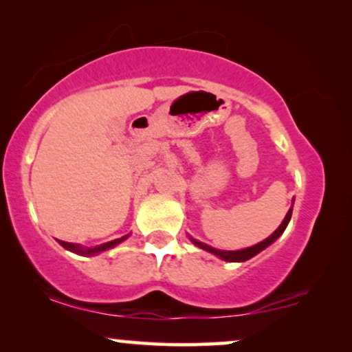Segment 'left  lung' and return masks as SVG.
Returning <instances> with one entry per match:
<instances>
[{"instance_id": "left-lung-1", "label": "left lung", "mask_w": 352, "mask_h": 352, "mask_svg": "<svg viewBox=\"0 0 352 352\" xmlns=\"http://www.w3.org/2000/svg\"><path fill=\"white\" fill-rule=\"evenodd\" d=\"M292 211H293V208L288 210L287 216H285V218H283L282 224L278 226L276 232H274L272 235H269V237H267L266 240H263V242H259V243H256V245H253V247H250V248L237 250V252H224V250L213 248V247H210V245L201 243V242H199V240H195V239H192V237H190V240H192V243L197 245V247H200L201 250H206V252H210V253L216 254V256L221 258V259H224V261H230V263H242V261H247V259H250V258H253L254 254H258L259 252H263L264 248H267L269 245H271L272 242H276V240H277L278 237H280V235L283 234V230H285V228L288 226V223H290Z\"/></svg>"}]
</instances>
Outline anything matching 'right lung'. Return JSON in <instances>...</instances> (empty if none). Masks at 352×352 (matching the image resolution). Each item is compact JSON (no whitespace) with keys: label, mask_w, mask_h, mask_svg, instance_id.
Instances as JSON below:
<instances>
[{"label":"right lung","mask_w":352,"mask_h":352,"mask_svg":"<svg viewBox=\"0 0 352 352\" xmlns=\"http://www.w3.org/2000/svg\"><path fill=\"white\" fill-rule=\"evenodd\" d=\"M126 239H128V235H124V237H122V239H115V240H112V242L98 245V247H94V248H85V247H81V245H78V243L62 242V240H59V243L65 250H69V252H74L76 254H81V256H93V254H98L100 252H105V250H109V248L117 247L118 243H122L123 240H126Z\"/></svg>","instance_id":"add662e5"}]
</instances>
